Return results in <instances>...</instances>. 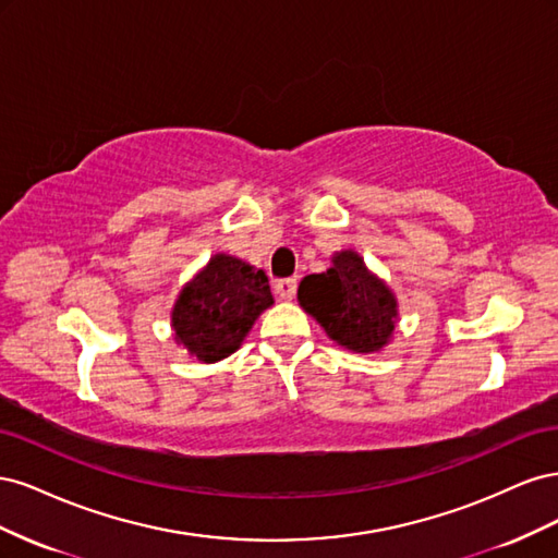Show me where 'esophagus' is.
Listing matches in <instances>:
<instances>
[{
  "instance_id": "esophagus-1",
  "label": "esophagus",
  "mask_w": 558,
  "mask_h": 558,
  "mask_svg": "<svg viewBox=\"0 0 558 558\" xmlns=\"http://www.w3.org/2000/svg\"><path fill=\"white\" fill-rule=\"evenodd\" d=\"M272 289H275V295H277V298L291 300V298L295 295V291H298V279H293V277H289V279H277Z\"/></svg>"
}]
</instances>
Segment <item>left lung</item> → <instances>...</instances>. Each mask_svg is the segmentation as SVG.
Listing matches in <instances>:
<instances>
[{
	"mask_svg": "<svg viewBox=\"0 0 558 558\" xmlns=\"http://www.w3.org/2000/svg\"><path fill=\"white\" fill-rule=\"evenodd\" d=\"M298 300L328 337L351 351L381 349L396 328L393 293L367 272L353 251L337 253L328 272L302 279Z\"/></svg>",
	"mask_w": 558,
	"mask_h": 558,
	"instance_id": "left-lung-1",
	"label": "left lung"
}]
</instances>
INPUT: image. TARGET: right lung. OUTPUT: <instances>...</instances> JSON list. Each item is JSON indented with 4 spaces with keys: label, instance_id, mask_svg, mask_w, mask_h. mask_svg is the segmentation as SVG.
<instances>
[{
    "label": "right lung",
    "instance_id": "right-lung-1",
    "mask_svg": "<svg viewBox=\"0 0 558 558\" xmlns=\"http://www.w3.org/2000/svg\"><path fill=\"white\" fill-rule=\"evenodd\" d=\"M269 305L272 293L263 269L218 253L177 300V340L199 361H221L242 344L253 320Z\"/></svg>",
    "mask_w": 558,
    "mask_h": 558
}]
</instances>
